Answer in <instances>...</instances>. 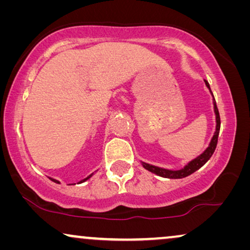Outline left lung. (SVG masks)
Listing matches in <instances>:
<instances>
[{
	"label": "left lung",
	"mask_w": 250,
	"mask_h": 250,
	"mask_svg": "<svg viewBox=\"0 0 250 250\" xmlns=\"http://www.w3.org/2000/svg\"><path fill=\"white\" fill-rule=\"evenodd\" d=\"M205 84H206V86L208 87V90H209V92L211 93L210 86H209V84H208V82L206 80H205ZM211 95H213V93H211ZM213 104H214L215 117H216V128H215V133H214L213 138H211V140H210L209 146H207L206 150H205V151L201 153V155L198 156L197 158H194V159L191 160L190 163H188L187 165L183 167V168L176 169V170L162 168V167L153 166V165H150V164H146V163L141 162L142 163V166L145 167L146 170H149V172L156 174V175H158V176L166 177V179H183V177H187V176L191 175V174L194 173V172H196V170L199 169L200 167H203L205 164H206L208 160H209L210 157L213 156L215 149H216L218 133H220V127H221L220 114H218V109H217L216 102H215V99L213 100Z\"/></svg>",
	"instance_id": "8db88e82"
}]
</instances>
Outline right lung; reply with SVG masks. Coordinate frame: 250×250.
Instances as JSON below:
<instances>
[{"label":"right lung","mask_w":250,"mask_h":250,"mask_svg":"<svg viewBox=\"0 0 250 250\" xmlns=\"http://www.w3.org/2000/svg\"><path fill=\"white\" fill-rule=\"evenodd\" d=\"M92 175H93V173H92V174H91V175H88L87 177H85V179H84V180H82V181H81V182H78V183H83V182H85V181H87L88 179H90V177H91ZM51 181H53V182H56V183H59V181H57V180H54V179H51Z\"/></svg>","instance_id":"obj_1"}]
</instances>
